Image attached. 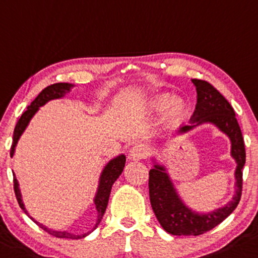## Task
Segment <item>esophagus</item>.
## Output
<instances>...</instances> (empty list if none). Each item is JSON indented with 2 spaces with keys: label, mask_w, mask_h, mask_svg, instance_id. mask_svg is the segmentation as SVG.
<instances>
[{
  "label": "esophagus",
  "mask_w": 258,
  "mask_h": 258,
  "mask_svg": "<svg viewBox=\"0 0 258 258\" xmlns=\"http://www.w3.org/2000/svg\"><path fill=\"white\" fill-rule=\"evenodd\" d=\"M149 156V149H147L146 145L144 144H137L135 146H133V149L130 150V158L135 161L144 160Z\"/></svg>",
  "instance_id": "34e87169"
}]
</instances>
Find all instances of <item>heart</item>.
I'll use <instances>...</instances> for the list:
<instances>
[{
    "mask_svg": "<svg viewBox=\"0 0 258 258\" xmlns=\"http://www.w3.org/2000/svg\"><path fill=\"white\" fill-rule=\"evenodd\" d=\"M153 107L158 111H162L168 107V115L170 118H176L183 114L185 103L181 100H173L172 95L164 94L156 98L155 102H153Z\"/></svg>",
    "mask_w": 258,
    "mask_h": 258,
    "instance_id": "heart-1",
    "label": "heart"
}]
</instances>
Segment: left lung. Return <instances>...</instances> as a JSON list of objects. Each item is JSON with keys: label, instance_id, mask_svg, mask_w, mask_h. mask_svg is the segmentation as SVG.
I'll return each mask as SVG.
<instances>
[{"label": "left lung", "instance_id": "1", "mask_svg": "<svg viewBox=\"0 0 258 258\" xmlns=\"http://www.w3.org/2000/svg\"><path fill=\"white\" fill-rule=\"evenodd\" d=\"M198 92V103L190 124L180 126L178 133H186L204 123L215 124L231 141V157L236 162L235 195L224 207L208 213L194 212L179 198L166 168L155 164L149 172L150 201L158 222L172 235H201L222 223L238 206L242 191V168L246 161L241 129L230 103L215 86L205 80L192 79Z\"/></svg>", "mask_w": 258, "mask_h": 258}]
</instances>
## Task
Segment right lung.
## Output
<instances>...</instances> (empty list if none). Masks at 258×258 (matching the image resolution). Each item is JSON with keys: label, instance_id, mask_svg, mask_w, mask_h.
I'll list each match as a JSON object with an SVG mask.
<instances>
[{"label": "right lung", "instance_id": "obj_1", "mask_svg": "<svg viewBox=\"0 0 258 258\" xmlns=\"http://www.w3.org/2000/svg\"><path fill=\"white\" fill-rule=\"evenodd\" d=\"M73 86H74L73 84H68V83L52 84V85L45 88L39 95H37V97L33 101V102H31V105L28 106L27 111H25L24 113L22 114V117L19 118L18 123H17L16 128H14L13 143H12V146H11V157L14 155V149H16V145H17V143H18L20 135L23 134V132H24L25 128L28 126L29 121H30L31 118H33V115L36 113L37 109H39V107L43 106L46 102H48V101L54 100V98L63 97L66 94H68V92L71 91V89L73 88ZM124 166H125V156L124 155L117 156V157L113 158V160H111L108 163L106 164V167L103 168L102 173H101L100 183H98V189H97L96 196H95V199H94L95 206H96V211H97V219H96V224H95L94 229H96L97 225L100 224L101 219H102L103 215H105L107 204H108L109 194H111L112 185H113L114 181L119 178L121 172H123ZM13 184H14L13 187H14V194H16L17 201H18L20 208H22V210L28 215L27 210H25V207H24V204H23V201H22V194H20L19 184H18V180H17L16 175H13ZM34 222H35L36 224L41 228V229L47 231L48 234L56 236V238L82 239V238H85L86 235H89V234L94 230L92 229L91 231H88V233L82 234V235H74V234L68 233V231L52 230V229H50V228H46L45 225L40 224L39 222H36V221H34Z\"/></svg>", "mask_w": 258, "mask_h": 258}]
</instances>
